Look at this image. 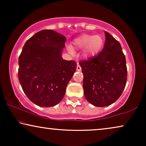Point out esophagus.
I'll return each mask as SVG.
<instances>
[{
    "mask_svg": "<svg viewBox=\"0 0 146 146\" xmlns=\"http://www.w3.org/2000/svg\"><path fill=\"white\" fill-rule=\"evenodd\" d=\"M81 69H82L81 66H80L79 65V64H78V65H77V67H76V70H77L78 71H80V70H81Z\"/></svg>",
    "mask_w": 146,
    "mask_h": 146,
    "instance_id": "34e87169",
    "label": "esophagus"
}]
</instances>
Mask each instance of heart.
<instances>
[{
	"instance_id": "1",
	"label": "heart",
	"mask_w": 146,
	"mask_h": 146,
	"mask_svg": "<svg viewBox=\"0 0 146 146\" xmlns=\"http://www.w3.org/2000/svg\"><path fill=\"white\" fill-rule=\"evenodd\" d=\"M103 38L100 35H82L77 37L73 41V46L76 49H82V56L86 59L90 58L98 54L104 46ZM70 53L74 51L70 46H68Z\"/></svg>"
}]
</instances>
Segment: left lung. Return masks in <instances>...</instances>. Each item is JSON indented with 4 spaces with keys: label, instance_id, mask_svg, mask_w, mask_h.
I'll return each instance as SVG.
<instances>
[{
    "label": "left lung",
    "instance_id": "1",
    "mask_svg": "<svg viewBox=\"0 0 146 146\" xmlns=\"http://www.w3.org/2000/svg\"><path fill=\"white\" fill-rule=\"evenodd\" d=\"M104 33L106 41L101 52L79 63L84 75V96L97 107L114 103L127 81L126 62L120 44L108 32Z\"/></svg>",
    "mask_w": 146,
    "mask_h": 146
}]
</instances>
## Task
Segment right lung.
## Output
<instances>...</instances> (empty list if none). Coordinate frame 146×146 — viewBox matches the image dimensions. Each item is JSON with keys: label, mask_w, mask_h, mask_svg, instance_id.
Instances as JSON below:
<instances>
[{"label": "right lung", "mask_w": 146, "mask_h": 146, "mask_svg": "<svg viewBox=\"0 0 146 146\" xmlns=\"http://www.w3.org/2000/svg\"><path fill=\"white\" fill-rule=\"evenodd\" d=\"M66 38L42 30L26 42L19 58V80L30 100L42 107L58 104L64 96L76 63L62 57Z\"/></svg>", "instance_id": "right-lung-1"}]
</instances>
